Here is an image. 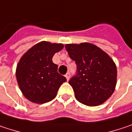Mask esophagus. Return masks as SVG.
Wrapping results in <instances>:
<instances>
[{"instance_id": "1", "label": "esophagus", "mask_w": 132, "mask_h": 132, "mask_svg": "<svg viewBox=\"0 0 132 132\" xmlns=\"http://www.w3.org/2000/svg\"><path fill=\"white\" fill-rule=\"evenodd\" d=\"M65 77L67 79V81H69V77H70V73L69 72H67L66 75H65Z\"/></svg>"}]
</instances>
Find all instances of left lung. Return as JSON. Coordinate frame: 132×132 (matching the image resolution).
<instances>
[{
    "mask_svg": "<svg viewBox=\"0 0 132 132\" xmlns=\"http://www.w3.org/2000/svg\"><path fill=\"white\" fill-rule=\"evenodd\" d=\"M65 47L77 66L76 75L69 81L77 101L89 106L104 103L116 85L117 70L112 58L100 47L87 42Z\"/></svg>",
    "mask_w": 132,
    "mask_h": 132,
    "instance_id": "1",
    "label": "left lung"
}]
</instances>
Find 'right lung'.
<instances>
[{
	"instance_id": "right-lung-1",
	"label": "right lung",
	"mask_w": 132,
	"mask_h": 132,
	"mask_svg": "<svg viewBox=\"0 0 132 132\" xmlns=\"http://www.w3.org/2000/svg\"><path fill=\"white\" fill-rule=\"evenodd\" d=\"M63 44L42 42L36 44L19 60L16 76L22 94L31 102L44 103L56 96L66 78L57 72L52 58L63 48Z\"/></svg>"
}]
</instances>
